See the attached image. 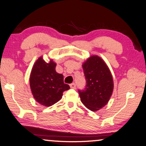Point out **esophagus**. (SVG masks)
Listing matches in <instances>:
<instances>
[{
  "label": "esophagus",
  "instance_id": "34e87169",
  "mask_svg": "<svg viewBox=\"0 0 146 146\" xmlns=\"http://www.w3.org/2000/svg\"><path fill=\"white\" fill-rule=\"evenodd\" d=\"M70 87H71V88H73V89H75V88H76V85H75V83H72L70 84Z\"/></svg>",
  "mask_w": 146,
  "mask_h": 146
}]
</instances>
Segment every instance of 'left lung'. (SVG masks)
I'll return each mask as SVG.
<instances>
[{
	"instance_id": "left-lung-1",
	"label": "left lung",
	"mask_w": 146,
	"mask_h": 146,
	"mask_svg": "<svg viewBox=\"0 0 146 146\" xmlns=\"http://www.w3.org/2000/svg\"><path fill=\"white\" fill-rule=\"evenodd\" d=\"M86 84L78 90L81 102L87 108L96 111L109 101L113 90V80L107 65L100 57L93 56L83 64Z\"/></svg>"
}]
</instances>
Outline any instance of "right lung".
<instances>
[{
  "label": "right lung",
  "instance_id": "right-lung-1",
  "mask_svg": "<svg viewBox=\"0 0 146 146\" xmlns=\"http://www.w3.org/2000/svg\"><path fill=\"white\" fill-rule=\"evenodd\" d=\"M56 64L52 60L46 63L42 58L35 62L31 75L30 87L37 102L45 106H51L61 100L63 92L70 88L64 83V77L56 71Z\"/></svg>",
  "mask_w": 146,
  "mask_h": 146
}]
</instances>
